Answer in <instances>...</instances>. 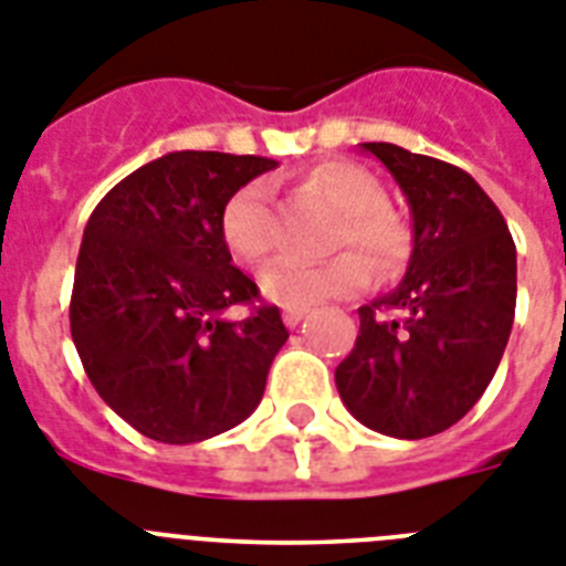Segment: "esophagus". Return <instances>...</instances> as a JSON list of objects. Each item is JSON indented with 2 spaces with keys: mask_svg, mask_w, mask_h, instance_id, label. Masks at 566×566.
Returning <instances> with one entry per match:
<instances>
[{
  "mask_svg": "<svg viewBox=\"0 0 566 566\" xmlns=\"http://www.w3.org/2000/svg\"><path fill=\"white\" fill-rule=\"evenodd\" d=\"M282 316H284V325H287V328H296V325L307 316V307H287Z\"/></svg>",
  "mask_w": 566,
  "mask_h": 566,
  "instance_id": "34e87169",
  "label": "esophagus"
}]
</instances>
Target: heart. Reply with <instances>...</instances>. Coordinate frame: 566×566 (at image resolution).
Returning a JSON list of instances; mask_svg holds the SVG:
<instances>
[{
	"label": "heart",
	"instance_id": "heart-1",
	"mask_svg": "<svg viewBox=\"0 0 566 566\" xmlns=\"http://www.w3.org/2000/svg\"><path fill=\"white\" fill-rule=\"evenodd\" d=\"M302 188L339 209L331 241L334 250L355 247L380 275H395L407 268L412 255V223L401 209L387 203V188L369 168L348 159H325L305 171ZM220 232L241 264L259 268L273 259L279 250V223L264 179L247 182L229 197L220 214ZM361 256L348 250L323 264L279 261L261 279V291L282 307H311L328 298L355 296L369 284V265Z\"/></svg>",
	"mask_w": 566,
	"mask_h": 566
}]
</instances>
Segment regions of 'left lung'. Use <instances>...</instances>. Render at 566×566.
Returning <instances> with one entry per match:
<instances>
[{
  "label": "left lung",
  "mask_w": 566,
  "mask_h": 566,
  "mask_svg": "<svg viewBox=\"0 0 566 566\" xmlns=\"http://www.w3.org/2000/svg\"><path fill=\"white\" fill-rule=\"evenodd\" d=\"M363 150L407 195L412 255L401 284L357 311L360 334L334 380L360 424L427 439L457 424L497 371L514 323L517 252L471 174L389 142H363Z\"/></svg>",
  "instance_id": "left-lung-1"
}]
</instances>
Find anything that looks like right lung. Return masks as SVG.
<instances>
[{"label":"right lung","instance_id":"obj_1","mask_svg":"<svg viewBox=\"0 0 566 566\" xmlns=\"http://www.w3.org/2000/svg\"><path fill=\"white\" fill-rule=\"evenodd\" d=\"M275 159L174 150L104 195L77 252L69 325L86 378L142 436L165 444L227 433L259 407L287 339L275 305L232 264L229 197ZM232 304H250L227 321Z\"/></svg>","mask_w":566,"mask_h":566}]
</instances>
